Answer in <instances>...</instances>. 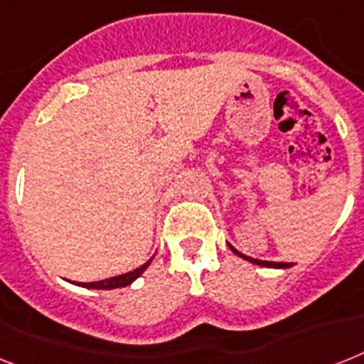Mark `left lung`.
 <instances>
[{"label": "left lung", "mask_w": 364, "mask_h": 364, "mask_svg": "<svg viewBox=\"0 0 364 364\" xmlns=\"http://www.w3.org/2000/svg\"><path fill=\"white\" fill-rule=\"evenodd\" d=\"M230 249H232L233 254H237L239 258L247 259V262H250V264H254V265H262V267H273V269H286V267H291V265L286 264V262H265V259H256V258H250V256H245V254L239 252L237 249H233L232 245H230Z\"/></svg>", "instance_id": "obj_1"}]
</instances>
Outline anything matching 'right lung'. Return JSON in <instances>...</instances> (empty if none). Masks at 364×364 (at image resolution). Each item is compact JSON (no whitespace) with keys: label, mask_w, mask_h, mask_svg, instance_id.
I'll return each instance as SVG.
<instances>
[{"label":"right lung","mask_w":364,"mask_h":364,"mask_svg":"<svg viewBox=\"0 0 364 364\" xmlns=\"http://www.w3.org/2000/svg\"><path fill=\"white\" fill-rule=\"evenodd\" d=\"M153 262L151 259H147L146 264L140 265V267H136L134 271H129L125 274H117V277H112V279H106V280H99V282H73L76 286H82V288H91V289H114V288H125V286L132 284L138 277H140L149 264Z\"/></svg>","instance_id":"obj_1"}]
</instances>
